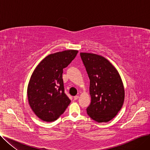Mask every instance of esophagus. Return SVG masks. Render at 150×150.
I'll return each mask as SVG.
<instances>
[{
  "mask_svg": "<svg viewBox=\"0 0 150 150\" xmlns=\"http://www.w3.org/2000/svg\"><path fill=\"white\" fill-rule=\"evenodd\" d=\"M79 98V96H75L74 97V100H78V98Z\"/></svg>",
  "mask_w": 150,
  "mask_h": 150,
  "instance_id": "34e87169",
  "label": "esophagus"
}]
</instances>
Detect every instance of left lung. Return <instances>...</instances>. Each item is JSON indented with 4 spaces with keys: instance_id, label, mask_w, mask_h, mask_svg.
I'll return each instance as SVG.
<instances>
[{
    "instance_id": "left-lung-1",
    "label": "left lung",
    "mask_w": 150,
    "mask_h": 150,
    "mask_svg": "<svg viewBox=\"0 0 150 150\" xmlns=\"http://www.w3.org/2000/svg\"><path fill=\"white\" fill-rule=\"evenodd\" d=\"M90 80V105L86 109L91 119L98 123L112 120L121 109L125 91L120 76L108 59L100 55L80 53Z\"/></svg>"
}]
</instances>
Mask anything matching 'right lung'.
<instances>
[{"label": "right lung", "mask_w": 150, "mask_h": 150, "mask_svg": "<svg viewBox=\"0 0 150 150\" xmlns=\"http://www.w3.org/2000/svg\"><path fill=\"white\" fill-rule=\"evenodd\" d=\"M78 50L50 54L35 69L28 86L29 105L36 116L44 122H53L64 113L70 103L64 92L63 69L75 58Z\"/></svg>", "instance_id": "right-lung-1"}]
</instances>
